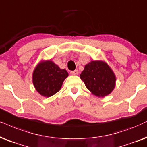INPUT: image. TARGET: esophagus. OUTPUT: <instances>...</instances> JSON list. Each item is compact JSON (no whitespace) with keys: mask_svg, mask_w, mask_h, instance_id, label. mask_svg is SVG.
<instances>
[{"mask_svg":"<svg viewBox=\"0 0 147 147\" xmlns=\"http://www.w3.org/2000/svg\"><path fill=\"white\" fill-rule=\"evenodd\" d=\"M71 75H78V70H74V71H71Z\"/></svg>","mask_w":147,"mask_h":147,"instance_id":"34e87169","label":"esophagus"}]
</instances>
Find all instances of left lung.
<instances>
[{
    "label": "left lung",
    "instance_id": "left-lung-1",
    "mask_svg": "<svg viewBox=\"0 0 147 147\" xmlns=\"http://www.w3.org/2000/svg\"><path fill=\"white\" fill-rule=\"evenodd\" d=\"M80 78L93 94L104 97L113 90L116 78L107 63L102 61H93L86 65Z\"/></svg>",
    "mask_w": 147,
    "mask_h": 147
}]
</instances>
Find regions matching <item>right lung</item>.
<instances>
[{
	"mask_svg": "<svg viewBox=\"0 0 147 147\" xmlns=\"http://www.w3.org/2000/svg\"><path fill=\"white\" fill-rule=\"evenodd\" d=\"M68 76L51 60L42 61L34 70L32 80L36 90L42 96L50 97L59 91L65 79Z\"/></svg>",
	"mask_w": 147,
	"mask_h": 147,
	"instance_id": "add662e5",
	"label": "right lung"
}]
</instances>
